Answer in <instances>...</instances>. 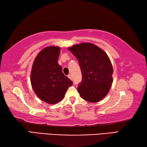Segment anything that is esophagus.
Wrapping results in <instances>:
<instances>
[{"label": "esophagus", "mask_w": 147, "mask_h": 147, "mask_svg": "<svg viewBox=\"0 0 147 147\" xmlns=\"http://www.w3.org/2000/svg\"><path fill=\"white\" fill-rule=\"evenodd\" d=\"M67 77L69 78L70 80H72V76H71V74H69V75L67 76Z\"/></svg>", "instance_id": "1"}]
</instances>
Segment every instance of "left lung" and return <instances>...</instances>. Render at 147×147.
<instances>
[{"mask_svg":"<svg viewBox=\"0 0 147 147\" xmlns=\"http://www.w3.org/2000/svg\"><path fill=\"white\" fill-rule=\"evenodd\" d=\"M78 60L82 82L78 86L82 98L89 102L102 100L113 82V67L106 52L92 43H81L67 49Z\"/></svg>","mask_w":147,"mask_h":147,"instance_id":"1","label":"left lung"}]
</instances>
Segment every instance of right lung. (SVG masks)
<instances>
[{
	"label": "right lung",
	"instance_id": "right-lung-1",
	"mask_svg": "<svg viewBox=\"0 0 147 147\" xmlns=\"http://www.w3.org/2000/svg\"><path fill=\"white\" fill-rule=\"evenodd\" d=\"M61 48L49 46L36 56L31 71V84L37 96L49 104H55L63 99L73 82L62 73L58 64Z\"/></svg>",
	"mask_w": 147,
	"mask_h": 147
}]
</instances>
